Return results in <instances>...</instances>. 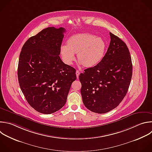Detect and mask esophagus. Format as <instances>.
Returning a JSON list of instances; mask_svg holds the SVG:
<instances>
[{
  "mask_svg": "<svg viewBox=\"0 0 152 152\" xmlns=\"http://www.w3.org/2000/svg\"><path fill=\"white\" fill-rule=\"evenodd\" d=\"M76 77H77V78L78 79V78H79V75H80V72H79V70H76Z\"/></svg>",
  "mask_w": 152,
  "mask_h": 152,
  "instance_id": "obj_1",
  "label": "esophagus"
}]
</instances>
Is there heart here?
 <instances>
[{"instance_id":"obj_1","label":"heart","mask_w":152,"mask_h":152,"mask_svg":"<svg viewBox=\"0 0 152 152\" xmlns=\"http://www.w3.org/2000/svg\"><path fill=\"white\" fill-rule=\"evenodd\" d=\"M106 44L101 37L90 33H79L72 36L67 40V45L61 46V54L63 61L70 65L77 54L78 60L86 67L98 64L103 59Z\"/></svg>"}]
</instances>
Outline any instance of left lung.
<instances>
[{"label": "left lung", "mask_w": 152, "mask_h": 152, "mask_svg": "<svg viewBox=\"0 0 152 152\" xmlns=\"http://www.w3.org/2000/svg\"><path fill=\"white\" fill-rule=\"evenodd\" d=\"M110 45L102 61L85 69L79 76L85 106L99 114L112 110L121 103L132 75V61L126 45L110 32Z\"/></svg>", "instance_id": "1"}]
</instances>
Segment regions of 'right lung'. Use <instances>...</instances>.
<instances>
[{
    "label": "right lung",
    "instance_id": "right-lung-1",
    "mask_svg": "<svg viewBox=\"0 0 152 152\" xmlns=\"http://www.w3.org/2000/svg\"><path fill=\"white\" fill-rule=\"evenodd\" d=\"M65 28L48 27L30 37L20 54L18 79L30 106L43 114H51L66 104L76 70L59 55Z\"/></svg>",
    "mask_w": 152,
    "mask_h": 152
}]
</instances>
